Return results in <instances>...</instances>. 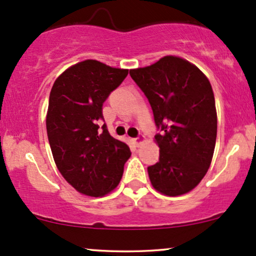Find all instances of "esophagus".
<instances>
[{"instance_id": "34e87169", "label": "esophagus", "mask_w": 256, "mask_h": 256, "mask_svg": "<svg viewBox=\"0 0 256 256\" xmlns=\"http://www.w3.org/2000/svg\"><path fill=\"white\" fill-rule=\"evenodd\" d=\"M143 140H144V136H138V137H136V138H134V144H136L137 146L140 144V143L143 142Z\"/></svg>"}]
</instances>
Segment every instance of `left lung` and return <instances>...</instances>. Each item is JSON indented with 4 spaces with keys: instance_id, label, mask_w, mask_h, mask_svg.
Segmentation results:
<instances>
[{
    "instance_id": "1",
    "label": "left lung",
    "mask_w": 256,
    "mask_h": 256,
    "mask_svg": "<svg viewBox=\"0 0 256 256\" xmlns=\"http://www.w3.org/2000/svg\"><path fill=\"white\" fill-rule=\"evenodd\" d=\"M154 114L160 158L148 167L152 186L167 196L189 192L210 168L216 140V110L210 80L195 64L165 56L131 70Z\"/></svg>"
}]
</instances>
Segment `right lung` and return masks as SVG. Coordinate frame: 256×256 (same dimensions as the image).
<instances>
[{"label":"right lung","instance_id":"right-lung-1","mask_svg":"<svg viewBox=\"0 0 256 256\" xmlns=\"http://www.w3.org/2000/svg\"><path fill=\"white\" fill-rule=\"evenodd\" d=\"M128 70L96 60L70 67L49 96L46 134L58 171L79 192L104 196L119 184L130 148L108 132L102 107Z\"/></svg>","mask_w":256,"mask_h":256}]
</instances>
